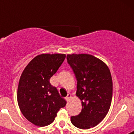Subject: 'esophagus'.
<instances>
[{"label":"esophagus","mask_w":134,"mask_h":134,"mask_svg":"<svg viewBox=\"0 0 134 134\" xmlns=\"http://www.w3.org/2000/svg\"><path fill=\"white\" fill-rule=\"evenodd\" d=\"M71 97H72V95H71V94H68V95L66 96V97H65V99H66V101H68V100H70V99L71 98Z\"/></svg>","instance_id":"1"}]
</instances>
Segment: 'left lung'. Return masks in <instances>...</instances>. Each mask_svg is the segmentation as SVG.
<instances>
[{"mask_svg":"<svg viewBox=\"0 0 134 134\" xmlns=\"http://www.w3.org/2000/svg\"><path fill=\"white\" fill-rule=\"evenodd\" d=\"M67 62L77 80L76 96L82 100V111L71 117L78 128L93 127L105 118L111 106L113 82L108 66L90 54H68Z\"/></svg>","mask_w":134,"mask_h":134,"instance_id":"obj_1","label":"left lung"}]
</instances>
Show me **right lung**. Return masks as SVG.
I'll return each mask as SVG.
<instances>
[{
	"label": "right lung",
	"mask_w": 134,
	"mask_h": 134,
	"mask_svg": "<svg viewBox=\"0 0 134 134\" xmlns=\"http://www.w3.org/2000/svg\"><path fill=\"white\" fill-rule=\"evenodd\" d=\"M62 54L37 55L26 66L20 77L17 101L21 113L34 125L43 127L55 119L66 101L49 82L65 60Z\"/></svg>",
	"instance_id": "obj_1"
}]
</instances>
